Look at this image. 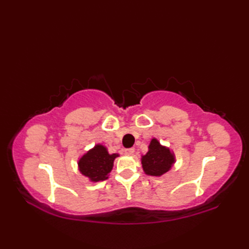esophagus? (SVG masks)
I'll use <instances>...</instances> for the list:
<instances>
[{"label":"esophagus","instance_id":"obj_1","mask_svg":"<svg viewBox=\"0 0 249 249\" xmlns=\"http://www.w3.org/2000/svg\"><path fill=\"white\" fill-rule=\"evenodd\" d=\"M124 153H125L126 155L131 156V155H134V153H135V149H126V150L124 151Z\"/></svg>","mask_w":249,"mask_h":249}]
</instances>
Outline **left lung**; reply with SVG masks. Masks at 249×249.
<instances>
[{
  "mask_svg": "<svg viewBox=\"0 0 249 249\" xmlns=\"http://www.w3.org/2000/svg\"><path fill=\"white\" fill-rule=\"evenodd\" d=\"M176 155L168 146L160 144L156 138H153L149 144V151L141 156L143 171L147 176L161 177L171 170L176 163Z\"/></svg>",
  "mask_w": 249,
  "mask_h": 249,
  "instance_id": "obj_1",
  "label": "left lung"
}]
</instances>
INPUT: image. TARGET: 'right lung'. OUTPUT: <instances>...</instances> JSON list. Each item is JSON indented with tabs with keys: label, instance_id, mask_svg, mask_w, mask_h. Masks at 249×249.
<instances>
[{
	"label": "right lung",
	"instance_id": "add662e5",
	"mask_svg": "<svg viewBox=\"0 0 249 249\" xmlns=\"http://www.w3.org/2000/svg\"><path fill=\"white\" fill-rule=\"evenodd\" d=\"M120 154H109L105 145L97 143L78 160V169L82 176L93 183L102 182L109 178L113 162Z\"/></svg>",
	"mask_w": 249,
	"mask_h": 249
}]
</instances>
